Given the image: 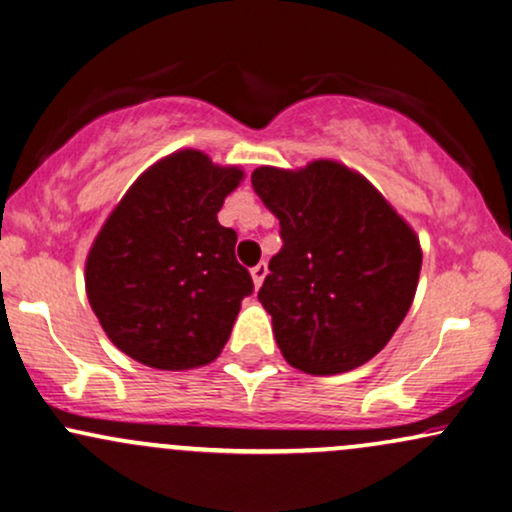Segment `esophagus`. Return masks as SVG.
Masks as SVG:
<instances>
[{"label": "esophagus", "mask_w": 512, "mask_h": 512, "mask_svg": "<svg viewBox=\"0 0 512 512\" xmlns=\"http://www.w3.org/2000/svg\"><path fill=\"white\" fill-rule=\"evenodd\" d=\"M267 262H260V264H255V267L250 269V274H252V281H255V286L260 288L262 286V281H264V276H267Z\"/></svg>", "instance_id": "obj_1"}]
</instances>
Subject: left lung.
<instances>
[{
	"label": "left lung",
	"mask_w": 512,
	"mask_h": 512,
	"mask_svg": "<svg viewBox=\"0 0 512 512\" xmlns=\"http://www.w3.org/2000/svg\"><path fill=\"white\" fill-rule=\"evenodd\" d=\"M252 188L281 224L283 248L257 293L281 355L317 377L365 365L408 315L420 238L365 176L331 159L260 166Z\"/></svg>",
	"instance_id": "8db88e82"
}]
</instances>
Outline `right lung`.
I'll use <instances>...</instances> for the list:
<instances>
[{
	"label": "right lung",
	"instance_id": "1",
	"mask_svg": "<svg viewBox=\"0 0 512 512\" xmlns=\"http://www.w3.org/2000/svg\"><path fill=\"white\" fill-rule=\"evenodd\" d=\"M240 181L238 166L174 152L104 221L85 262V291L121 353L169 372L217 360L255 288L236 260V231L217 219Z\"/></svg>",
	"mask_w": 512,
	"mask_h": 512
}]
</instances>
